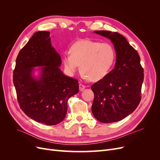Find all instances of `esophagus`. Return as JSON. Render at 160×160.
<instances>
[{"label":"esophagus","instance_id":"1","mask_svg":"<svg viewBox=\"0 0 160 160\" xmlns=\"http://www.w3.org/2000/svg\"><path fill=\"white\" fill-rule=\"evenodd\" d=\"M85 88H86V86L83 85V84H81V83H80L79 85V91H83L85 89Z\"/></svg>","mask_w":160,"mask_h":160}]
</instances>
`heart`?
Wrapping results in <instances>:
<instances>
[{
	"label": "heart",
	"mask_w": 160,
	"mask_h": 160,
	"mask_svg": "<svg viewBox=\"0 0 160 160\" xmlns=\"http://www.w3.org/2000/svg\"><path fill=\"white\" fill-rule=\"evenodd\" d=\"M114 58V50L111 45L85 39L72 44L70 53H65L62 61L69 75H73L81 64L83 77L98 81L107 75Z\"/></svg>",
	"instance_id": "b5f03b06"
}]
</instances>
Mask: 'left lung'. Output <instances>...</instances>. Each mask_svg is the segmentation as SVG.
Wrapping results in <instances>:
<instances>
[{
  "mask_svg": "<svg viewBox=\"0 0 160 160\" xmlns=\"http://www.w3.org/2000/svg\"><path fill=\"white\" fill-rule=\"evenodd\" d=\"M113 43L116 52L114 69L91 86L94 100L91 110L101 123H113L126 118L141 100L143 69L136 50L123 35L108 31H95Z\"/></svg>",
  "mask_w": 160,
  "mask_h": 160,
  "instance_id": "obj_1",
  "label": "left lung"
}]
</instances>
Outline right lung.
Masks as SVG:
<instances>
[{"instance_id": "1", "label": "right lung", "mask_w": 160, "mask_h": 160, "mask_svg": "<svg viewBox=\"0 0 160 160\" xmlns=\"http://www.w3.org/2000/svg\"><path fill=\"white\" fill-rule=\"evenodd\" d=\"M61 65L49 31L35 32L17 56L13 83L18 103L37 122L48 125L61 122L67 114V100L78 93V81L63 74Z\"/></svg>"}]
</instances>
